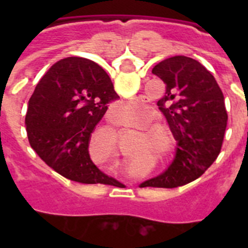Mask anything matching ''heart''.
<instances>
[{
	"label": "heart",
	"mask_w": 248,
	"mask_h": 248,
	"mask_svg": "<svg viewBox=\"0 0 248 248\" xmlns=\"http://www.w3.org/2000/svg\"><path fill=\"white\" fill-rule=\"evenodd\" d=\"M135 107H137V102L120 103V108L125 111H131ZM148 124L149 123L144 122V120H137V122H135V126H137V128L139 129L144 128L143 129L144 135L141 137V139H140L141 140V144H143V145H149V144L154 143L155 140H156V137L151 134H156V133H159V131L164 130V128L161 125H150V126H147L145 128V126L148 125ZM95 139L99 140V141H102V143L104 144H108V145L110 146L118 145V134L113 130V129H107V128L100 129L97 134H95Z\"/></svg>",
	"instance_id": "1"
}]
</instances>
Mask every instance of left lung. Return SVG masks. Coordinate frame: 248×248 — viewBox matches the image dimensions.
I'll use <instances>...</instances> for the list:
<instances>
[{
	"label": "left lung",
	"instance_id": "1",
	"mask_svg": "<svg viewBox=\"0 0 248 248\" xmlns=\"http://www.w3.org/2000/svg\"><path fill=\"white\" fill-rule=\"evenodd\" d=\"M153 73L166 84L157 107L168 120L177 149L168 170L140 187L172 189L199 179L217 159L227 111L217 82L196 59L170 57L157 63Z\"/></svg>",
	"mask_w": 248,
	"mask_h": 248
}]
</instances>
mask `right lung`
<instances>
[{
  "label": "right lung",
  "mask_w": 248,
  "mask_h": 248,
  "mask_svg": "<svg viewBox=\"0 0 248 248\" xmlns=\"http://www.w3.org/2000/svg\"><path fill=\"white\" fill-rule=\"evenodd\" d=\"M109 76L100 65L80 57L54 63L28 100L26 130L38 156L54 171L82 184H107L89 156L95 125L118 99Z\"/></svg>",
  "instance_id": "right-lung-1"
}]
</instances>
